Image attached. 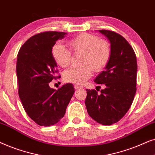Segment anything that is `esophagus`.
Returning <instances> with one entry per match:
<instances>
[{"mask_svg":"<svg viewBox=\"0 0 155 155\" xmlns=\"http://www.w3.org/2000/svg\"><path fill=\"white\" fill-rule=\"evenodd\" d=\"M74 88H75V89H79V88H82L83 87H82L81 86L78 85V84H76V85L74 86Z\"/></svg>","mask_w":155,"mask_h":155,"instance_id":"obj_1","label":"esophagus"}]
</instances>
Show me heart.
<instances>
[{
  "label": "heart",
  "instance_id": "heart-1",
  "mask_svg": "<svg viewBox=\"0 0 155 155\" xmlns=\"http://www.w3.org/2000/svg\"><path fill=\"white\" fill-rule=\"evenodd\" d=\"M68 46L74 54H81L79 60L81 65L69 68L64 72V80L69 83L84 84L91 76L93 70L95 72L102 71L110 59V44L96 35L81 33L68 41ZM70 51L60 43H55L51 47V54L57 64L66 68L71 62Z\"/></svg>",
  "mask_w": 155,
  "mask_h": 155
}]
</instances>
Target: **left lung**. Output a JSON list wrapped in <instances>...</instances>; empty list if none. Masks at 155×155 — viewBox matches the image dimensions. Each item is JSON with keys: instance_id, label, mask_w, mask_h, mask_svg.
<instances>
[{"instance_id": "left-lung-1", "label": "left lung", "mask_w": 155, "mask_h": 155, "mask_svg": "<svg viewBox=\"0 0 155 155\" xmlns=\"http://www.w3.org/2000/svg\"><path fill=\"white\" fill-rule=\"evenodd\" d=\"M98 31L110 41L111 54L106 69L94 80L105 88L100 93L97 88L86 89L85 104L95 121L110 125L122 118L133 104L137 90V59L133 47L123 36L112 30Z\"/></svg>"}]
</instances>
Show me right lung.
Segmentation results:
<instances>
[{"label":"right lung","mask_w":155,"mask_h":155,"mask_svg":"<svg viewBox=\"0 0 155 155\" xmlns=\"http://www.w3.org/2000/svg\"><path fill=\"white\" fill-rule=\"evenodd\" d=\"M67 32L47 31L35 35L20 47L16 72L18 94L27 114L41 126L56 124L64 117L74 93V85L67 84L58 90L49 87L57 76V63L51 54V47Z\"/></svg>","instance_id":"add662e5"}]
</instances>
